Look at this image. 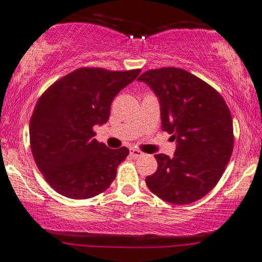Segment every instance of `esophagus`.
Here are the masks:
<instances>
[{
	"label": "esophagus",
	"instance_id": "obj_1",
	"mask_svg": "<svg viewBox=\"0 0 262 262\" xmlns=\"http://www.w3.org/2000/svg\"><path fill=\"white\" fill-rule=\"evenodd\" d=\"M130 156L133 158H139V157H142L144 154L140 150H138V148H130Z\"/></svg>",
	"mask_w": 262,
	"mask_h": 262
}]
</instances>
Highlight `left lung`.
Returning <instances> with one entry per match:
<instances>
[{"label":"left lung","instance_id":"obj_1","mask_svg":"<svg viewBox=\"0 0 262 262\" xmlns=\"http://www.w3.org/2000/svg\"><path fill=\"white\" fill-rule=\"evenodd\" d=\"M138 79L157 95L162 129L177 140L174 157L155 156L158 168L146 178L147 187L168 203L201 200L223 177L232 155L230 108L219 92L183 69L148 70Z\"/></svg>","mask_w":262,"mask_h":262}]
</instances>
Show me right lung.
Masks as SVG:
<instances>
[{"instance_id":"add662e5","label":"right lung","mask_w":262,"mask_h":262,"mask_svg":"<svg viewBox=\"0 0 262 262\" xmlns=\"http://www.w3.org/2000/svg\"><path fill=\"white\" fill-rule=\"evenodd\" d=\"M140 69L110 71L81 68L54 82L39 97L30 120L32 156L46 181L61 196L85 200L107 190L129 155L94 139L106 123L111 102Z\"/></svg>"}]
</instances>
